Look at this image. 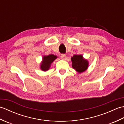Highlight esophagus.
<instances>
[{
    "mask_svg": "<svg viewBox=\"0 0 124 124\" xmlns=\"http://www.w3.org/2000/svg\"><path fill=\"white\" fill-rule=\"evenodd\" d=\"M66 58H67V55L65 54H63L61 55V59H62L65 60V59H66Z\"/></svg>",
    "mask_w": 124,
    "mask_h": 124,
    "instance_id": "obj_1",
    "label": "esophagus"
}]
</instances>
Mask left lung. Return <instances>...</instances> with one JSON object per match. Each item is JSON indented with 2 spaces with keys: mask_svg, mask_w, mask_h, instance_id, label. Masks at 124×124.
<instances>
[{
  "mask_svg": "<svg viewBox=\"0 0 124 124\" xmlns=\"http://www.w3.org/2000/svg\"><path fill=\"white\" fill-rule=\"evenodd\" d=\"M72 66L78 73H82L88 69L89 62L87 59H84L82 55H74L71 58Z\"/></svg>",
  "mask_w": 124,
  "mask_h": 124,
  "instance_id": "8db88e82",
  "label": "left lung"
}]
</instances>
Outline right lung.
<instances>
[{
  "mask_svg": "<svg viewBox=\"0 0 124 124\" xmlns=\"http://www.w3.org/2000/svg\"><path fill=\"white\" fill-rule=\"evenodd\" d=\"M57 56L54 54H49L48 55H44L43 60L40 64V69L43 71H48L53 62L57 59Z\"/></svg>",
  "mask_w": 124,
  "mask_h": 124,
  "instance_id": "right-lung-1",
  "label": "right lung"
}]
</instances>
